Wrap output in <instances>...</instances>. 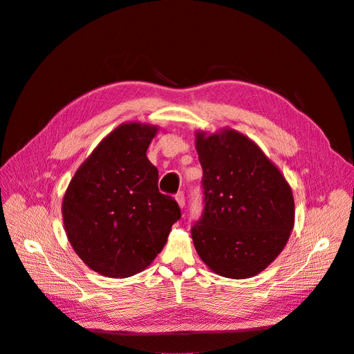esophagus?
<instances>
[{"label":"esophagus","mask_w":354,"mask_h":354,"mask_svg":"<svg viewBox=\"0 0 354 354\" xmlns=\"http://www.w3.org/2000/svg\"><path fill=\"white\" fill-rule=\"evenodd\" d=\"M175 199H176V202H178L179 208H183V207H185V195H183V192H178V194L175 195Z\"/></svg>","instance_id":"34e87169"}]
</instances>
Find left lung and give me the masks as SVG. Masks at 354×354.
Wrapping results in <instances>:
<instances>
[{"instance_id": "8db88e82", "label": "left lung", "mask_w": 354, "mask_h": 354, "mask_svg": "<svg viewBox=\"0 0 354 354\" xmlns=\"http://www.w3.org/2000/svg\"><path fill=\"white\" fill-rule=\"evenodd\" d=\"M202 166V218L195 250L215 274L244 280L264 271L294 228V196L275 163L248 136L224 127L195 132Z\"/></svg>"}]
</instances>
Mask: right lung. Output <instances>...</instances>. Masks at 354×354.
I'll use <instances>...</instances> for the list:
<instances>
[{"mask_svg":"<svg viewBox=\"0 0 354 354\" xmlns=\"http://www.w3.org/2000/svg\"><path fill=\"white\" fill-rule=\"evenodd\" d=\"M159 126L122 123L79 166L66 189L64 231L82 261L104 277L146 270L180 218L174 198L158 189L146 152Z\"/></svg>","mask_w":354,"mask_h":354,"instance_id":"add662e5","label":"right lung"}]
</instances>
